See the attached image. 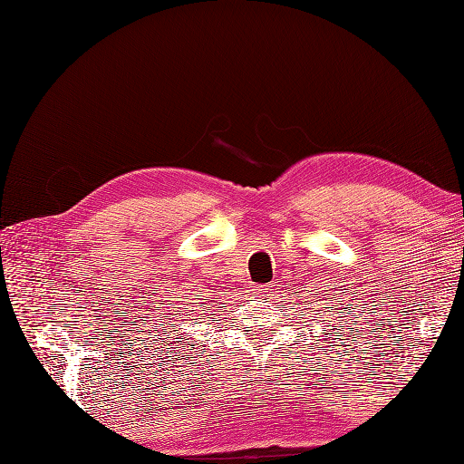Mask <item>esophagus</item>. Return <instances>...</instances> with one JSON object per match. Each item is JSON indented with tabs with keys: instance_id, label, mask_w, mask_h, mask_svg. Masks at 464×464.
I'll return each mask as SVG.
<instances>
[{
	"instance_id": "34e87169",
	"label": "esophagus",
	"mask_w": 464,
	"mask_h": 464,
	"mask_svg": "<svg viewBox=\"0 0 464 464\" xmlns=\"http://www.w3.org/2000/svg\"><path fill=\"white\" fill-rule=\"evenodd\" d=\"M271 292V286L269 285H259L256 286V294H259V296H266V294Z\"/></svg>"
}]
</instances>
